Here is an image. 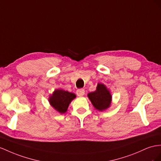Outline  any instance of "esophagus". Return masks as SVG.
Returning a JSON list of instances; mask_svg holds the SVG:
<instances>
[{"label":"esophagus","instance_id":"34e87169","mask_svg":"<svg viewBox=\"0 0 161 161\" xmlns=\"http://www.w3.org/2000/svg\"><path fill=\"white\" fill-rule=\"evenodd\" d=\"M76 93L77 94V96L83 97L84 95V94H85V90L84 89H82V88L78 89L76 91Z\"/></svg>","mask_w":161,"mask_h":161}]
</instances>
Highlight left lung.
Returning a JSON list of instances; mask_svg holds the SVG:
<instances>
[{
  "label": "left lung",
  "mask_w": 161,
  "mask_h": 161,
  "mask_svg": "<svg viewBox=\"0 0 161 161\" xmlns=\"http://www.w3.org/2000/svg\"><path fill=\"white\" fill-rule=\"evenodd\" d=\"M88 97L94 108L100 112L108 109L112 104V94L107 86L102 83H98L95 91L88 93Z\"/></svg>",
  "instance_id": "1"
}]
</instances>
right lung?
<instances>
[{
    "label": "right lung",
    "instance_id": "obj_1",
    "mask_svg": "<svg viewBox=\"0 0 161 161\" xmlns=\"http://www.w3.org/2000/svg\"><path fill=\"white\" fill-rule=\"evenodd\" d=\"M76 98L74 93L58 88L55 90L49 97L48 101L49 104L56 112L63 114L67 112L69 104Z\"/></svg>",
    "mask_w": 161,
    "mask_h": 161
}]
</instances>
